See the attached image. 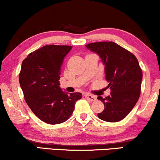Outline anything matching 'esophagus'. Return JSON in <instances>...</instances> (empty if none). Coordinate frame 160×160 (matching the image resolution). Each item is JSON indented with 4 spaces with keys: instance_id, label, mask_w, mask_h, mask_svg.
Segmentation results:
<instances>
[{
    "instance_id": "esophagus-1",
    "label": "esophagus",
    "mask_w": 160,
    "mask_h": 160,
    "mask_svg": "<svg viewBox=\"0 0 160 160\" xmlns=\"http://www.w3.org/2000/svg\"><path fill=\"white\" fill-rule=\"evenodd\" d=\"M85 97H86V99H88V101H95V100H96L95 96L88 95V94H87V95H86Z\"/></svg>"
}]
</instances>
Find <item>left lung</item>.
Listing matches in <instances>:
<instances>
[{
	"label": "left lung",
	"instance_id": "left-lung-1",
	"mask_svg": "<svg viewBox=\"0 0 160 160\" xmlns=\"http://www.w3.org/2000/svg\"><path fill=\"white\" fill-rule=\"evenodd\" d=\"M96 53L104 65L105 78L109 83L110 95L98 99L104 104V109L98 116L108 122L124 119L135 107L140 96L142 80V69L136 57L112 42H101L86 45Z\"/></svg>",
	"mask_w": 160,
	"mask_h": 160
}]
</instances>
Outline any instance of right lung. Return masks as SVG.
Returning <instances> with one entry per match:
<instances>
[{"instance_id": "add662e5", "label": "right lung", "mask_w": 160, "mask_h": 160, "mask_svg": "<svg viewBox=\"0 0 160 160\" xmlns=\"http://www.w3.org/2000/svg\"><path fill=\"white\" fill-rule=\"evenodd\" d=\"M72 46L50 45L30 53L24 59L19 82L24 100L42 122L58 124L70 118L80 92L67 93L59 87L63 60Z\"/></svg>"}]
</instances>
